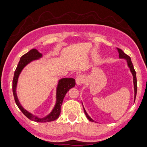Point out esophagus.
<instances>
[{
    "label": "esophagus",
    "instance_id": "1",
    "mask_svg": "<svg viewBox=\"0 0 147 147\" xmlns=\"http://www.w3.org/2000/svg\"><path fill=\"white\" fill-rule=\"evenodd\" d=\"M76 82L77 85H81L84 82V78L82 76H78L76 78Z\"/></svg>",
    "mask_w": 147,
    "mask_h": 147
}]
</instances>
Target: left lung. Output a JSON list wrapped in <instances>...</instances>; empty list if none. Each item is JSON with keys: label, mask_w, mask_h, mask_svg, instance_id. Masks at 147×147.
Instances as JSON below:
<instances>
[{"label": "left lung", "mask_w": 147, "mask_h": 147, "mask_svg": "<svg viewBox=\"0 0 147 147\" xmlns=\"http://www.w3.org/2000/svg\"><path fill=\"white\" fill-rule=\"evenodd\" d=\"M118 51H119V58L120 59H124L126 60H127V65L129 66V67L130 68V71L131 72L133 76V83H134V101H135V99H136V93H137V80H136V71H135L133 63L131 62V60L130 57L128 56L127 55H126L123 51L120 48H117ZM83 105V104H82ZM83 110H84V112L86 117H87V119L90 120L91 122H94V120H93L91 118L88 116V115L87 114V112H86L85 108H83Z\"/></svg>", "instance_id": "obj_1"}]
</instances>
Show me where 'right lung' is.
<instances>
[{
	"instance_id": "add662e5",
	"label": "right lung",
	"mask_w": 147,
	"mask_h": 147,
	"mask_svg": "<svg viewBox=\"0 0 147 147\" xmlns=\"http://www.w3.org/2000/svg\"><path fill=\"white\" fill-rule=\"evenodd\" d=\"M41 57V53H40L36 49H32L27 53L24 55L20 58L19 63L17 65V67L14 74L13 80V92L16 105L18 106V107L22 111V113L24 114V115L27 117L28 119L37 122H48L53 121V120L58 119L60 114V111H61V106L65 94L67 92V91L69 90L70 88L75 86L76 83L75 80L73 78H62L59 80L58 86H57V101L55 106L54 108L51 113L47 117L41 119V118H38L35 115H33L32 114H31L29 112L25 110L22 105H20L16 95V88L18 77L20 73H21L25 65H27L28 63L33 61L34 60L39 59Z\"/></svg>"
}]
</instances>
